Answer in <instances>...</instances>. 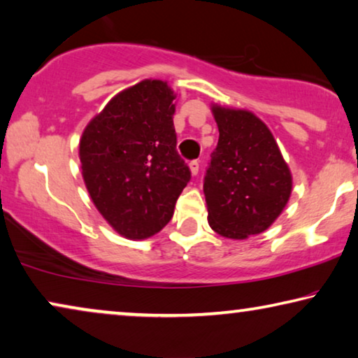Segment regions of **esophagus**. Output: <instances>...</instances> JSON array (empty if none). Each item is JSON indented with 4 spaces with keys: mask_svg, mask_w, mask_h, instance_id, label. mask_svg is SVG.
I'll return each mask as SVG.
<instances>
[{
    "mask_svg": "<svg viewBox=\"0 0 358 358\" xmlns=\"http://www.w3.org/2000/svg\"><path fill=\"white\" fill-rule=\"evenodd\" d=\"M189 170L193 175H198L199 172V160H191L189 162Z\"/></svg>",
    "mask_w": 358,
    "mask_h": 358,
    "instance_id": "esophagus-1",
    "label": "esophagus"
}]
</instances>
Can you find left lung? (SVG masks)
<instances>
[{
  "instance_id": "8db88e82",
  "label": "left lung",
  "mask_w": 358,
  "mask_h": 358,
  "mask_svg": "<svg viewBox=\"0 0 358 358\" xmlns=\"http://www.w3.org/2000/svg\"><path fill=\"white\" fill-rule=\"evenodd\" d=\"M219 143L210 154L204 196L210 229L234 240L264 231L292 193V175L273 133L246 110L213 105Z\"/></svg>"
}]
</instances>
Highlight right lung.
I'll list each match as a JSON object with an SVG mask.
<instances>
[{
	"label": "right lung",
	"mask_w": 358,
	"mask_h": 358,
	"mask_svg": "<svg viewBox=\"0 0 358 358\" xmlns=\"http://www.w3.org/2000/svg\"><path fill=\"white\" fill-rule=\"evenodd\" d=\"M175 97L164 80H141L115 95L80 138V169L90 199L131 240L162 230L191 180L177 152Z\"/></svg>",
	"instance_id": "obj_1"
}]
</instances>
